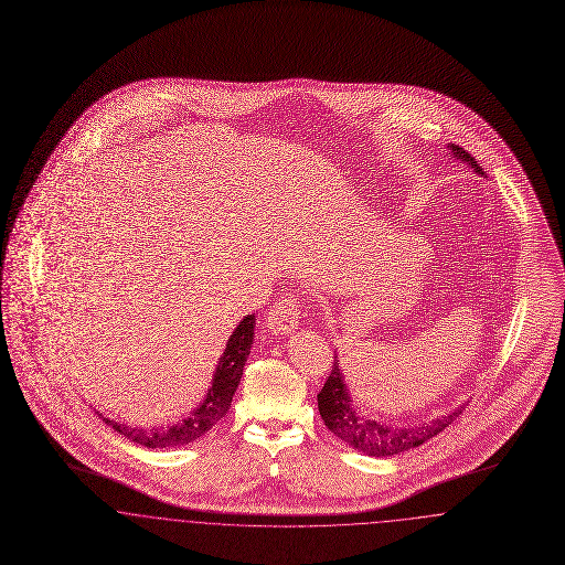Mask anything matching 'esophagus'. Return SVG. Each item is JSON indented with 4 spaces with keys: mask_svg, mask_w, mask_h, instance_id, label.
<instances>
[{
    "mask_svg": "<svg viewBox=\"0 0 565 565\" xmlns=\"http://www.w3.org/2000/svg\"><path fill=\"white\" fill-rule=\"evenodd\" d=\"M267 328L273 334H288L298 328V298L292 292L281 295L265 318Z\"/></svg>",
    "mask_w": 565,
    "mask_h": 565,
    "instance_id": "obj_1",
    "label": "esophagus"
}]
</instances>
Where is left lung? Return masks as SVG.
Returning a JSON list of instances; mask_svg holds the SVG:
<instances>
[{
  "instance_id": "left-lung-1",
  "label": "left lung",
  "mask_w": 565,
  "mask_h": 565,
  "mask_svg": "<svg viewBox=\"0 0 565 565\" xmlns=\"http://www.w3.org/2000/svg\"><path fill=\"white\" fill-rule=\"evenodd\" d=\"M454 157L461 159L466 164H470L479 175H483V169L475 157H470L463 148L456 143L449 146ZM337 358V355H334ZM468 404L461 403L454 411L419 424V426H385L375 419H366L360 413H355L351 404L350 390L343 381V373L339 369V360L332 362V373L326 379L322 392L318 394V408L322 415L326 428L339 436L343 443H348L353 449L373 457H390L404 454L408 449H415L424 443H428L436 434L445 430L449 424H454L461 411Z\"/></svg>"
}]
</instances>
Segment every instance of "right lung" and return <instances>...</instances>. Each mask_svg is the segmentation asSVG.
<instances>
[{
  "mask_svg": "<svg viewBox=\"0 0 565 565\" xmlns=\"http://www.w3.org/2000/svg\"><path fill=\"white\" fill-rule=\"evenodd\" d=\"M254 322H256V318L247 316L235 328V332L231 334V339L226 343V350L220 355L214 381H212V387L207 390L205 401L199 404L180 424L167 426V428L141 430V428H129L125 424H116L106 417H104V422L108 424L109 428L122 434L125 438L134 440L141 447H148V449L182 447V445H189L192 440L201 438L226 415L231 401L239 387L243 366H245V360H247L249 348H252V339H254Z\"/></svg>",
  "mask_w": 565,
  "mask_h": 565,
  "instance_id": "add662e5",
  "label": "right lung"
}]
</instances>
